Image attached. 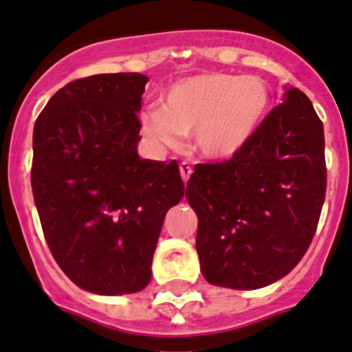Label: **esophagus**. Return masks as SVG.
Instances as JSON below:
<instances>
[{"label": "esophagus", "instance_id": "esophagus-1", "mask_svg": "<svg viewBox=\"0 0 352 352\" xmlns=\"http://www.w3.org/2000/svg\"><path fill=\"white\" fill-rule=\"evenodd\" d=\"M179 168H180V177H182V180L184 182H188L189 177H191V173H192L191 164H189L188 161H182V163L179 164Z\"/></svg>", "mask_w": 352, "mask_h": 352}]
</instances>
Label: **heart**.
<instances>
[{
    "mask_svg": "<svg viewBox=\"0 0 352 352\" xmlns=\"http://www.w3.org/2000/svg\"><path fill=\"white\" fill-rule=\"evenodd\" d=\"M270 109V91L258 77L199 74L173 82L160 109L142 113V131L151 142L177 148L192 133L196 153L230 160L254 137Z\"/></svg>",
    "mask_w": 352,
    "mask_h": 352,
    "instance_id": "1",
    "label": "heart"
}]
</instances>
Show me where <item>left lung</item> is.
I'll return each mask as SVG.
<instances>
[{
	"label": "left lung",
	"mask_w": 352,
	"mask_h": 352,
	"mask_svg": "<svg viewBox=\"0 0 352 352\" xmlns=\"http://www.w3.org/2000/svg\"><path fill=\"white\" fill-rule=\"evenodd\" d=\"M324 195L322 122L309 98L289 89L239 154L196 164L188 180L204 277L258 289L289 274L314 239Z\"/></svg>",
	"instance_id": "8db88e82"
}]
</instances>
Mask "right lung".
Instances as JSON below:
<instances>
[{"mask_svg":"<svg viewBox=\"0 0 352 352\" xmlns=\"http://www.w3.org/2000/svg\"><path fill=\"white\" fill-rule=\"evenodd\" d=\"M147 80L78 78L34 122L31 188L43 235L61 270L91 293L147 286L164 215L184 196L177 161L138 157Z\"/></svg>","mask_w":352,"mask_h":352,"instance_id":"1","label":"right lung"}]
</instances>
